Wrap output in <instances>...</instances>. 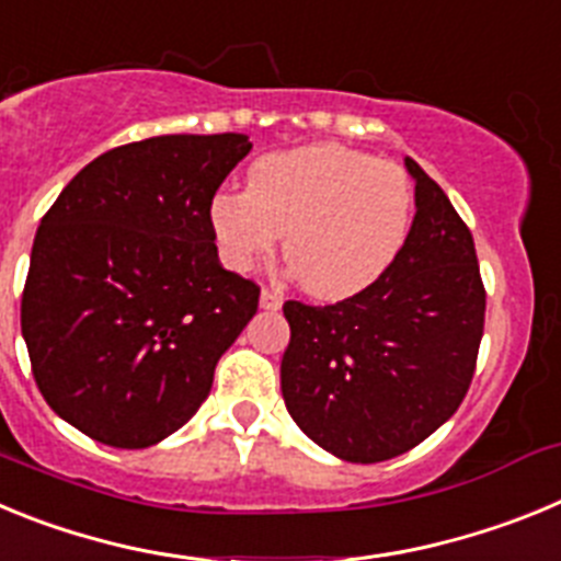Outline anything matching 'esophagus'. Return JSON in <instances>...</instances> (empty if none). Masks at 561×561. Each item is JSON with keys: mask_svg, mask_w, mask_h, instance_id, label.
Segmentation results:
<instances>
[{"mask_svg": "<svg viewBox=\"0 0 561 561\" xmlns=\"http://www.w3.org/2000/svg\"><path fill=\"white\" fill-rule=\"evenodd\" d=\"M280 304H284V297H280V291H275V289H264V291H261V309L277 311V309H280Z\"/></svg>", "mask_w": 561, "mask_h": 561, "instance_id": "obj_1", "label": "esophagus"}]
</instances>
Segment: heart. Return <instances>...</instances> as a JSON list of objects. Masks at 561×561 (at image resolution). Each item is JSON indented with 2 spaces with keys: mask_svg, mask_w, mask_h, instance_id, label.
<instances>
[{
  "mask_svg": "<svg viewBox=\"0 0 561 561\" xmlns=\"http://www.w3.org/2000/svg\"><path fill=\"white\" fill-rule=\"evenodd\" d=\"M413 210L415 187L404 168L325 142L257 160L247 191L213 196L210 227L238 272L270 255L286 232L284 257L297 284L342 300L393 264Z\"/></svg>",
  "mask_w": 561,
  "mask_h": 561,
  "instance_id": "heart-1",
  "label": "heart"
}]
</instances>
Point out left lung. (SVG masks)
Here are the masks:
<instances>
[{"instance_id":"8db88e82","label":"left lung","mask_w":561,"mask_h":561,"mask_svg":"<svg viewBox=\"0 0 561 561\" xmlns=\"http://www.w3.org/2000/svg\"><path fill=\"white\" fill-rule=\"evenodd\" d=\"M415 219L393 264L331 306L286 300V410L351 463L419 447L460 408L478 365L485 286L472 232L408 157Z\"/></svg>"}]
</instances>
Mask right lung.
<instances>
[{
  "label": "right lung",
  "mask_w": 561,
  "mask_h": 561,
  "mask_svg": "<svg viewBox=\"0 0 561 561\" xmlns=\"http://www.w3.org/2000/svg\"><path fill=\"white\" fill-rule=\"evenodd\" d=\"M247 134H165L89 162L38 225L22 334L44 401L89 438L142 449L185 424L257 311L219 264L210 202Z\"/></svg>",
  "instance_id": "obj_1"
}]
</instances>
